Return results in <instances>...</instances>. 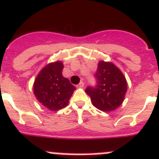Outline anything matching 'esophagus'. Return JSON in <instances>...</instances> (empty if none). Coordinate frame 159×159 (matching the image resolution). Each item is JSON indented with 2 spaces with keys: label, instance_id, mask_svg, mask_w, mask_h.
Listing matches in <instances>:
<instances>
[{
  "label": "esophagus",
  "instance_id": "34e87169",
  "mask_svg": "<svg viewBox=\"0 0 159 159\" xmlns=\"http://www.w3.org/2000/svg\"><path fill=\"white\" fill-rule=\"evenodd\" d=\"M84 86V83L83 82V81H81V82H80L78 85H77V87H78V88H83Z\"/></svg>",
  "mask_w": 159,
  "mask_h": 159
}]
</instances>
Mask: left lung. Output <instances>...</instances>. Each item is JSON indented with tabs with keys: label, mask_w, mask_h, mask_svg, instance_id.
Listing matches in <instances>:
<instances>
[{
	"label": "left lung",
	"mask_w": 159,
	"mask_h": 159,
	"mask_svg": "<svg viewBox=\"0 0 159 159\" xmlns=\"http://www.w3.org/2000/svg\"><path fill=\"white\" fill-rule=\"evenodd\" d=\"M95 76L96 87H88L85 90L93 106L104 112L119 107L127 92V81L121 70L111 62L101 60L98 63Z\"/></svg>",
	"instance_id": "1"
}]
</instances>
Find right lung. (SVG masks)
<instances>
[{
	"mask_svg": "<svg viewBox=\"0 0 159 159\" xmlns=\"http://www.w3.org/2000/svg\"><path fill=\"white\" fill-rule=\"evenodd\" d=\"M62 61L50 63L41 70L34 83V94L40 103L50 111H59L67 106L76 89L62 75Z\"/></svg>",
	"mask_w": 159,
	"mask_h": 159,
	"instance_id": "obj_1",
	"label": "right lung"
}]
</instances>
